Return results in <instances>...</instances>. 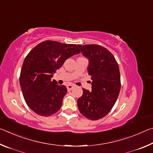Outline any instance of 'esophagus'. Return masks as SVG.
Masks as SVG:
<instances>
[{
    "label": "esophagus",
    "instance_id": "obj_1",
    "mask_svg": "<svg viewBox=\"0 0 153 153\" xmlns=\"http://www.w3.org/2000/svg\"><path fill=\"white\" fill-rule=\"evenodd\" d=\"M74 88V85H71V84H69V85H67V90H69V91H70V90L73 89Z\"/></svg>",
    "mask_w": 153,
    "mask_h": 153
}]
</instances>
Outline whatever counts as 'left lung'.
Masks as SVG:
<instances>
[{"label":"left lung","mask_w":153,"mask_h":153,"mask_svg":"<svg viewBox=\"0 0 153 153\" xmlns=\"http://www.w3.org/2000/svg\"><path fill=\"white\" fill-rule=\"evenodd\" d=\"M88 59V72L91 76L92 90H83L77 100L79 112L90 120L104 117L112 109L120 94L121 79L117 62L109 51L97 45H78Z\"/></svg>","instance_id":"obj_1"}]
</instances>
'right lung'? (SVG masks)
<instances>
[{
	"mask_svg": "<svg viewBox=\"0 0 153 153\" xmlns=\"http://www.w3.org/2000/svg\"><path fill=\"white\" fill-rule=\"evenodd\" d=\"M79 53L76 45L46 40L28 53L19 83L25 102L33 112L47 117L60 109L67 90L52 77L67 59Z\"/></svg>",
	"mask_w": 153,
	"mask_h": 153,
	"instance_id": "right-lung-1",
	"label": "right lung"
}]
</instances>
